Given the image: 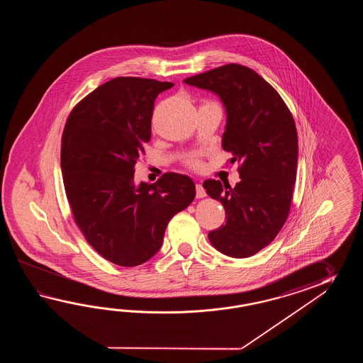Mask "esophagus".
<instances>
[{
    "label": "esophagus",
    "mask_w": 363,
    "mask_h": 363,
    "mask_svg": "<svg viewBox=\"0 0 363 363\" xmlns=\"http://www.w3.org/2000/svg\"><path fill=\"white\" fill-rule=\"evenodd\" d=\"M206 196V192H205V189H203V186L202 184H196V197L197 199H203Z\"/></svg>",
    "instance_id": "obj_1"
}]
</instances>
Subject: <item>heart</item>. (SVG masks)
I'll return each instance as SVG.
<instances>
[{
	"label": "heart",
	"mask_w": 363,
	"mask_h": 363,
	"mask_svg": "<svg viewBox=\"0 0 363 363\" xmlns=\"http://www.w3.org/2000/svg\"><path fill=\"white\" fill-rule=\"evenodd\" d=\"M186 163L193 167V169H199L201 166L200 161H199V158H197V155H191L188 160H186Z\"/></svg>",
	"instance_id": "b5f03b06"
}]
</instances>
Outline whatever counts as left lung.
<instances>
[{"label":"left lung","mask_w":363,"mask_h":363,"mask_svg":"<svg viewBox=\"0 0 363 363\" xmlns=\"http://www.w3.org/2000/svg\"><path fill=\"white\" fill-rule=\"evenodd\" d=\"M185 84L216 94L225 108L222 147L240 163L231 188L206 180L203 188L225 210V224L208 232L211 245L233 258L258 253L277 238L291 208L298 141L294 116L279 93L255 69L230 63Z\"/></svg>","instance_id":"8db88e82"}]
</instances>
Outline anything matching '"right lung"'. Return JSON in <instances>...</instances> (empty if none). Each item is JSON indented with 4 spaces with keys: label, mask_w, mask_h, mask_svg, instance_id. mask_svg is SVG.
<instances>
[{
    "label": "right lung",
    "mask_w": 363,
    "mask_h": 363,
    "mask_svg": "<svg viewBox=\"0 0 363 363\" xmlns=\"http://www.w3.org/2000/svg\"><path fill=\"white\" fill-rule=\"evenodd\" d=\"M172 83L119 77L72 108L62 135L63 184L77 227L110 262L133 267L161 249L171 218L191 205L196 186L167 172L135 183V164L150 140L155 97Z\"/></svg>",
    "instance_id": "1"
}]
</instances>
